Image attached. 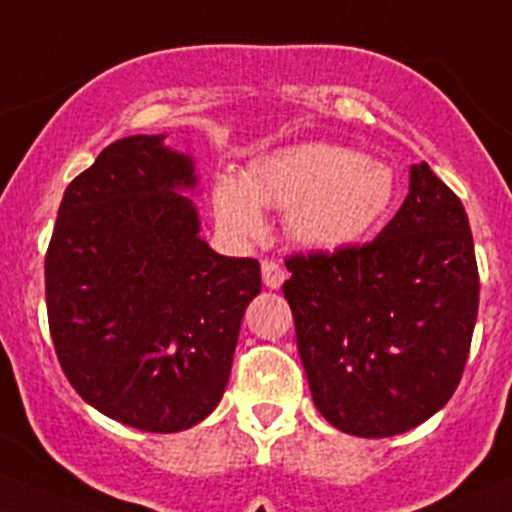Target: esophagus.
Instances as JSON below:
<instances>
[{"label": "esophagus", "instance_id": "34e87169", "mask_svg": "<svg viewBox=\"0 0 512 512\" xmlns=\"http://www.w3.org/2000/svg\"><path fill=\"white\" fill-rule=\"evenodd\" d=\"M261 276H264V284L269 286V289H281V284H284L286 279L284 269H281L276 261H269V259L261 264Z\"/></svg>", "mask_w": 512, "mask_h": 512}]
</instances>
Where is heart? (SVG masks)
Returning a JSON list of instances; mask_svg holds the SVG:
<instances>
[{
    "mask_svg": "<svg viewBox=\"0 0 512 512\" xmlns=\"http://www.w3.org/2000/svg\"><path fill=\"white\" fill-rule=\"evenodd\" d=\"M397 173L382 160L326 140L284 145L253 158L241 175L213 183V213L228 236L259 238L264 208L286 211L291 241L309 251H339L387 218Z\"/></svg>",
    "mask_w": 512,
    "mask_h": 512,
    "instance_id": "heart-1",
    "label": "heart"
}]
</instances>
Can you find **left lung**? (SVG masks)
I'll list each match as a JSON object with an SVG mask.
<instances>
[{
    "label": "left lung",
    "instance_id": "8db88e82",
    "mask_svg": "<svg viewBox=\"0 0 512 512\" xmlns=\"http://www.w3.org/2000/svg\"><path fill=\"white\" fill-rule=\"evenodd\" d=\"M284 296L316 410L357 437L430 420L460 384L478 264L460 198L427 163L372 243L286 261Z\"/></svg>",
    "mask_w": 512,
    "mask_h": 512
}]
</instances>
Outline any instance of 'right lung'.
Wrapping results in <instances>:
<instances>
[{
    "label": "right lung",
    "instance_id": "obj_1",
    "mask_svg": "<svg viewBox=\"0 0 512 512\" xmlns=\"http://www.w3.org/2000/svg\"><path fill=\"white\" fill-rule=\"evenodd\" d=\"M196 160L165 135L107 145L62 196L45 261L62 369L87 405L145 432L206 420L231 377L256 259L201 236Z\"/></svg>",
    "mask_w": 512,
    "mask_h": 512
}]
</instances>
